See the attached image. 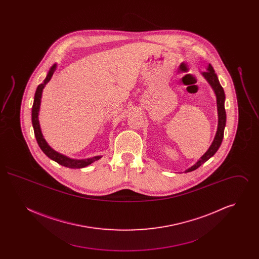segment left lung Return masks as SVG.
<instances>
[{
    "label": "left lung",
    "mask_w": 259,
    "mask_h": 259,
    "mask_svg": "<svg viewBox=\"0 0 259 259\" xmlns=\"http://www.w3.org/2000/svg\"><path fill=\"white\" fill-rule=\"evenodd\" d=\"M203 75L209 81L210 87H212V89L214 90V93H215V96H217L218 113H219V126H218V131H217V134L214 137V140H213L211 146L207 150V152L201 157V159L198 161L195 165H193L191 168L186 170L185 171L186 172L196 170L203 163L209 160L211 156L214 155V153L218 151V149L220 148L221 145H222V139H223V135H224V128H225V124H226V112H225V108H224V101H225L224 90L221 85V83L219 81V78H218V75L214 73V70H213V68L210 64H209L207 72H204Z\"/></svg>",
    "instance_id": "obj_1"
}]
</instances>
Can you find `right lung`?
Returning <instances> with one entry per match:
<instances>
[{
    "label": "right lung",
    "mask_w": 259,
    "mask_h": 259,
    "mask_svg": "<svg viewBox=\"0 0 259 259\" xmlns=\"http://www.w3.org/2000/svg\"><path fill=\"white\" fill-rule=\"evenodd\" d=\"M56 69V65H53L50 69L49 74L47 75V78L45 79L44 83H40L37 87L36 93H35V99H34V104L32 107V123L34 127V133L35 137L37 140V145L39 146L40 149L45 152V154L47 156H49L50 159L57 162L58 164H60L62 166L71 168V169H79V168H83L87 167L88 165H90L91 163H93L94 161H97L101 158V156H95L92 158H88V159H81V160H76V159H71L63 154L58 153L57 151L53 150L48 145V143L46 142V140L44 139L42 134L40 132V128H39V124H38V119H37V114L39 111V105H40V98H41V93H42V89L46 87V84L49 82L52 76V74L54 73Z\"/></svg>",
    "instance_id": "add662e5"
}]
</instances>
